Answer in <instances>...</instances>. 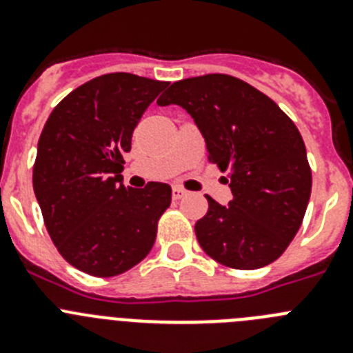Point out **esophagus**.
I'll return each mask as SVG.
<instances>
[{
    "instance_id": "1",
    "label": "esophagus",
    "mask_w": 353,
    "mask_h": 353,
    "mask_svg": "<svg viewBox=\"0 0 353 353\" xmlns=\"http://www.w3.org/2000/svg\"><path fill=\"white\" fill-rule=\"evenodd\" d=\"M187 194L185 189H182V187H173V192H171V196H173V199H182L183 196Z\"/></svg>"
}]
</instances>
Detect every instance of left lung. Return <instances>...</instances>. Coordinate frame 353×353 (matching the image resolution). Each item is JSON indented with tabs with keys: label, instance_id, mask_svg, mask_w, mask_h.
<instances>
[{
	"label": "left lung",
	"instance_id": "obj_1",
	"mask_svg": "<svg viewBox=\"0 0 353 353\" xmlns=\"http://www.w3.org/2000/svg\"><path fill=\"white\" fill-rule=\"evenodd\" d=\"M157 104L182 105L203 134L208 161L228 171L233 199L223 207L207 196L208 212L194 226L201 249L239 270L277 260L297 235L313 182L305 145L288 114L226 74L176 81Z\"/></svg>",
	"mask_w": 353,
	"mask_h": 353
}]
</instances>
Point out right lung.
Here are the masks:
<instances>
[{
	"label": "right lung",
	"mask_w": 353,
	"mask_h": 353,
	"mask_svg": "<svg viewBox=\"0 0 353 353\" xmlns=\"http://www.w3.org/2000/svg\"><path fill=\"white\" fill-rule=\"evenodd\" d=\"M166 81L114 72L68 93L49 114L37 148L33 191L51 240L95 277L127 272L152 251L171 203L168 183H121L132 132Z\"/></svg>",
	"instance_id": "1"
}]
</instances>
